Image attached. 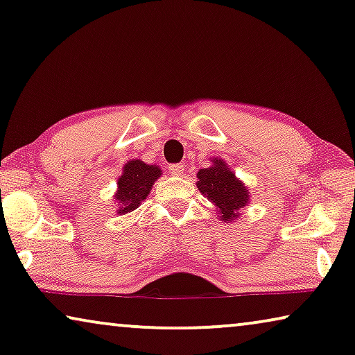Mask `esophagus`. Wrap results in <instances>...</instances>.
<instances>
[{"instance_id": "34e87169", "label": "esophagus", "mask_w": 355, "mask_h": 355, "mask_svg": "<svg viewBox=\"0 0 355 355\" xmlns=\"http://www.w3.org/2000/svg\"><path fill=\"white\" fill-rule=\"evenodd\" d=\"M168 172H171L172 175H182L184 172V166H182V164H171V166H168Z\"/></svg>"}]
</instances>
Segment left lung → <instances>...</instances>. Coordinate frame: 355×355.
Segmentation results:
<instances>
[{
    "mask_svg": "<svg viewBox=\"0 0 355 355\" xmlns=\"http://www.w3.org/2000/svg\"><path fill=\"white\" fill-rule=\"evenodd\" d=\"M198 178L199 191L220 210L221 220L228 223L237 218L239 210L248 200V189L236 178L230 167L221 159H215L211 167L200 168Z\"/></svg>",
    "mask_w": 355,
    "mask_h": 355,
    "instance_id": "8db88e82",
    "label": "left lung"
}]
</instances>
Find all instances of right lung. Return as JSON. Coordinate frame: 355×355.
<instances>
[{
  "label": "right lung",
  "mask_w": 355,
  "mask_h": 355,
  "mask_svg": "<svg viewBox=\"0 0 355 355\" xmlns=\"http://www.w3.org/2000/svg\"><path fill=\"white\" fill-rule=\"evenodd\" d=\"M159 175L161 171L157 166H148L139 159L127 162L123 177L118 180V193L114 196L118 200V214L124 215L139 207Z\"/></svg>",
  "instance_id": "right-lung-1"
}]
</instances>
